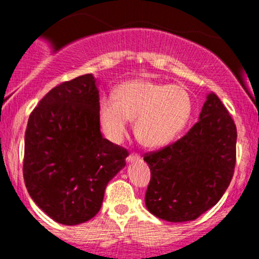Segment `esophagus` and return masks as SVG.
I'll return each instance as SVG.
<instances>
[{
	"label": "esophagus",
	"instance_id": "34e87169",
	"mask_svg": "<svg viewBox=\"0 0 259 259\" xmlns=\"http://www.w3.org/2000/svg\"><path fill=\"white\" fill-rule=\"evenodd\" d=\"M126 160L127 163H133V161L140 160V156L138 155V154H130V155L126 158Z\"/></svg>",
	"mask_w": 259,
	"mask_h": 259
}]
</instances>
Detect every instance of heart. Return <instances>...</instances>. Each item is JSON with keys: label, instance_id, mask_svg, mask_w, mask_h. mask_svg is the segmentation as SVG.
I'll use <instances>...</instances> for the list:
<instances>
[{"label": "heart", "instance_id": "b5f03b06", "mask_svg": "<svg viewBox=\"0 0 259 259\" xmlns=\"http://www.w3.org/2000/svg\"><path fill=\"white\" fill-rule=\"evenodd\" d=\"M115 96L99 103V120L106 137L120 142L132 119L134 133L146 148H160L184 129L192 113V99L184 88L135 79L120 83Z\"/></svg>", "mask_w": 259, "mask_h": 259}]
</instances>
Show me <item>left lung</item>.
I'll list each match as a JSON object with an SVG mask.
<instances>
[{
  "label": "left lung",
  "instance_id": "obj_1",
  "mask_svg": "<svg viewBox=\"0 0 259 259\" xmlns=\"http://www.w3.org/2000/svg\"><path fill=\"white\" fill-rule=\"evenodd\" d=\"M237 129L221 99L209 93L197 124L144 160L151 178L145 205L164 221H194L219 202L236 165Z\"/></svg>",
  "mask_w": 259,
  "mask_h": 259
}]
</instances>
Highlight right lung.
<instances>
[{
  "label": "right lung",
  "mask_w": 259,
  "mask_h": 259,
  "mask_svg": "<svg viewBox=\"0 0 259 259\" xmlns=\"http://www.w3.org/2000/svg\"><path fill=\"white\" fill-rule=\"evenodd\" d=\"M93 74L49 91L28 117L23 179L33 202L65 226L90 221L108 183L126 165L124 148L103 137Z\"/></svg>",
  "instance_id": "1"
}]
</instances>
